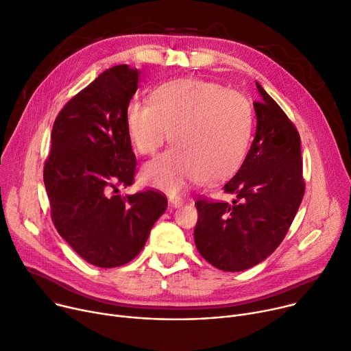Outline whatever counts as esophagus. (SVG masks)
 I'll list each match as a JSON object with an SVG mask.
<instances>
[{
    "instance_id": "34e87169",
    "label": "esophagus",
    "mask_w": 351,
    "mask_h": 351,
    "mask_svg": "<svg viewBox=\"0 0 351 351\" xmlns=\"http://www.w3.org/2000/svg\"><path fill=\"white\" fill-rule=\"evenodd\" d=\"M169 203L173 207H179V206H182L183 200L180 197H178V196H169Z\"/></svg>"
}]
</instances>
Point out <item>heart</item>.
I'll list each match as a JSON object with an SVG mask.
<instances>
[{
  "mask_svg": "<svg viewBox=\"0 0 351 351\" xmlns=\"http://www.w3.org/2000/svg\"><path fill=\"white\" fill-rule=\"evenodd\" d=\"M253 114L242 93L221 84L179 78L152 89L149 104L132 101L125 129L134 149L152 155L168 137L175 144L141 169L145 184L175 193L202 180L221 182L242 165Z\"/></svg>",
  "mask_w": 351,
  "mask_h": 351,
  "instance_id": "obj_1",
  "label": "heart"
}]
</instances>
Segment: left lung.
<instances>
[{"mask_svg": "<svg viewBox=\"0 0 351 351\" xmlns=\"http://www.w3.org/2000/svg\"><path fill=\"white\" fill-rule=\"evenodd\" d=\"M256 88V134L242 167L224 184L237 200L196 202V247L224 271H242L270 256L293 224L305 192L295 125L259 82Z\"/></svg>", "mask_w": 351, "mask_h": 351, "instance_id": "left-lung-1", "label": "left lung"}]
</instances>
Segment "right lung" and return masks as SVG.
<instances>
[{
    "label": "right lung",
    "mask_w": 351,
    "mask_h": 351,
    "mask_svg": "<svg viewBox=\"0 0 351 351\" xmlns=\"http://www.w3.org/2000/svg\"><path fill=\"white\" fill-rule=\"evenodd\" d=\"M138 78L137 69L114 66L71 98L53 124L43 169L56 230L84 261L105 269L133 261L168 207L152 189L113 195L134 180L125 109Z\"/></svg>",
    "instance_id": "right-lung-1"
}]
</instances>
